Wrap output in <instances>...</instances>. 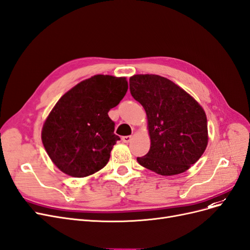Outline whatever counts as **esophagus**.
<instances>
[{"mask_svg": "<svg viewBox=\"0 0 250 250\" xmlns=\"http://www.w3.org/2000/svg\"><path fill=\"white\" fill-rule=\"evenodd\" d=\"M132 139H133V136H125V137H123L122 140L125 143H128V142L132 141Z\"/></svg>", "mask_w": 250, "mask_h": 250, "instance_id": "esophagus-1", "label": "esophagus"}]
</instances>
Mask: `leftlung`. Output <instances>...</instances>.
Returning <instances> with one entry per match:
<instances>
[{"mask_svg": "<svg viewBox=\"0 0 250 250\" xmlns=\"http://www.w3.org/2000/svg\"><path fill=\"white\" fill-rule=\"evenodd\" d=\"M130 90L145 110L150 138L148 153L138 163L163 176L188 170L208 144L204 109L173 81L154 74L130 77Z\"/></svg>", "mask_w": 250, "mask_h": 250, "instance_id": "8db88e82", "label": "left lung"}]
</instances>
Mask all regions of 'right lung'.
I'll list each match as a JSON object with an SVG mask.
<instances>
[{
	"label": "right lung",
	"mask_w": 250,
	"mask_h": 250,
	"mask_svg": "<svg viewBox=\"0 0 250 250\" xmlns=\"http://www.w3.org/2000/svg\"><path fill=\"white\" fill-rule=\"evenodd\" d=\"M125 77L95 75L68 90L43 124L41 139L51 162L72 177L103 169L119 137L108 116L127 91Z\"/></svg>",
	"instance_id": "add662e5"
}]
</instances>
